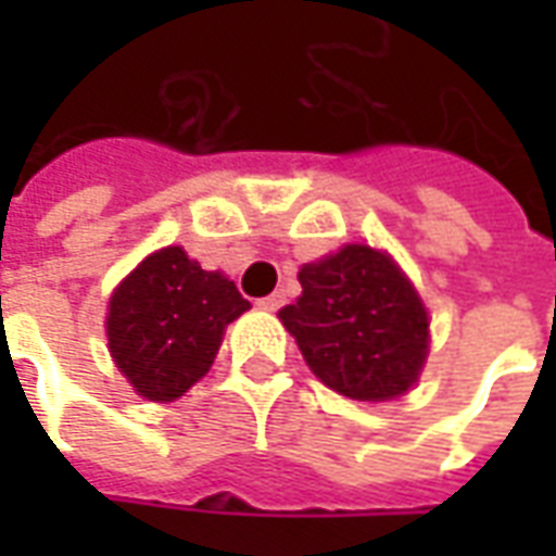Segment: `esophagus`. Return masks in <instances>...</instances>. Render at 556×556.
<instances>
[{
  "label": "esophagus",
  "mask_w": 556,
  "mask_h": 556,
  "mask_svg": "<svg viewBox=\"0 0 556 556\" xmlns=\"http://www.w3.org/2000/svg\"><path fill=\"white\" fill-rule=\"evenodd\" d=\"M282 303H286L282 291H274V294H267V298H262V301H258V309H265V313H277Z\"/></svg>",
  "instance_id": "1"
}]
</instances>
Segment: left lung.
Returning a JSON list of instances; mask_svg holds the SVG:
<instances>
[{
    "label": "left lung",
    "mask_w": 556,
    "mask_h": 556,
    "mask_svg": "<svg viewBox=\"0 0 556 556\" xmlns=\"http://www.w3.org/2000/svg\"><path fill=\"white\" fill-rule=\"evenodd\" d=\"M298 279L303 294L279 318L309 369L361 402L408 393L429 351V315L396 262L351 243Z\"/></svg>",
    "instance_id": "8db88e82"
}]
</instances>
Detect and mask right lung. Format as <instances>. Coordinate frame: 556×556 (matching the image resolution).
<instances>
[{"mask_svg":"<svg viewBox=\"0 0 556 556\" xmlns=\"http://www.w3.org/2000/svg\"><path fill=\"white\" fill-rule=\"evenodd\" d=\"M247 309L231 279L202 270L181 247L151 253L110 298L115 366L139 396L172 402L211 369L223 330Z\"/></svg>","mask_w":556,"mask_h":556,"instance_id":"1","label":"right lung"}]
</instances>
